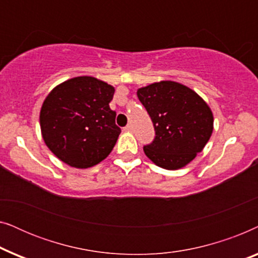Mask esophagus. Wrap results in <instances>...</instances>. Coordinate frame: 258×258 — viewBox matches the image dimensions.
Segmentation results:
<instances>
[{"instance_id":"obj_1","label":"esophagus","mask_w":258,"mask_h":258,"mask_svg":"<svg viewBox=\"0 0 258 258\" xmlns=\"http://www.w3.org/2000/svg\"><path fill=\"white\" fill-rule=\"evenodd\" d=\"M123 130H124V132H126V133H129V132H132V130H133V126L129 124V125L124 126V128H123Z\"/></svg>"}]
</instances>
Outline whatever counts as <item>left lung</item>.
I'll use <instances>...</instances> for the list:
<instances>
[{
  "mask_svg": "<svg viewBox=\"0 0 258 258\" xmlns=\"http://www.w3.org/2000/svg\"><path fill=\"white\" fill-rule=\"evenodd\" d=\"M137 97L155 128L153 143L144 146L149 160L167 170L189 164L203 150L214 130L207 102L184 84L161 81L140 88Z\"/></svg>",
  "mask_w": 258,
  "mask_h": 258,
  "instance_id": "left-lung-1",
  "label": "left lung"
}]
</instances>
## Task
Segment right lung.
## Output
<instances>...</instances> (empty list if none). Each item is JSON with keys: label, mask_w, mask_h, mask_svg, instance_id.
Listing matches in <instances>:
<instances>
[{"label": "right lung", "mask_w": 258, "mask_h": 258, "mask_svg": "<svg viewBox=\"0 0 258 258\" xmlns=\"http://www.w3.org/2000/svg\"><path fill=\"white\" fill-rule=\"evenodd\" d=\"M115 88L91 76L56 86L42 104L41 133L58 160L77 169L96 165L111 153L121 129L109 103Z\"/></svg>", "instance_id": "obj_1"}]
</instances>
